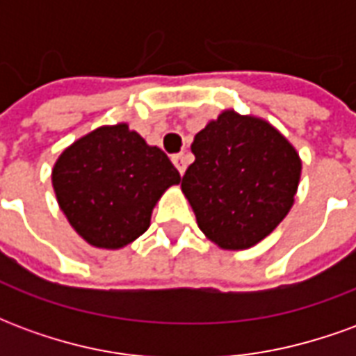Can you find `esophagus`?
I'll return each instance as SVG.
<instances>
[{
    "instance_id": "34e87169",
    "label": "esophagus",
    "mask_w": 356,
    "mask_h": 356,
    "mask_svg": "<svg viewBox=\"0 0 356 356\" xmlns=\"http://www.w3.org/2000/svg\"><path fill=\"white\" fill-rule=\"evenodd\" d=\"M173 163H175V168H177L179 170V173H181V175H183V173H185V170H186V156L185 154H177V156H173Z\"/></svg>"
}]
</instances>
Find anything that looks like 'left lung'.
Returning a JSON list of instances; mask_svg holds the SVG:
<instances>
[{
	"mask_svg": "<svg viewBox=\"0 0 356 356\" xmlns=\"http://www.w3.org/2000/svg\"><path fill=\"white\" fill-rule=\"evenodd\" d=\"M194 160L181 181L196 223L221 250H248L293 206L301 158L263 118L223 110L194 135Z\"/></svg>",
	"mask_w": 356,
	"mask_h": 356,
	"instance_id": "1",
	"label": "left lung"
}]
</instances>
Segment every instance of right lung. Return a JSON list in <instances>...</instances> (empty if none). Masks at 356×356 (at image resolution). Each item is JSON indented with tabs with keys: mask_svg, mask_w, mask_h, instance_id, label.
<instances>
[{
	"mask_svg": "<svg viewBox=\"0 0 356 356\" xmlns=\"http://www.w3.org/2000/svg\"><path fill=\"white\" fill-rule=\"evenodd\" d=\"M51 181L74 231L91 246L120 250L150 227L152 209L181 175L160 148L122 122L66 147Z\"/></svg>",
	"mask_w": 356,
	"mask_h": 356,
	"instance_id": "add662e5",
	"label": "right lung"
}]
</instances>
